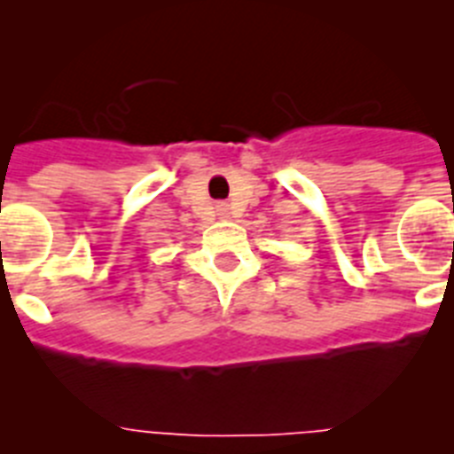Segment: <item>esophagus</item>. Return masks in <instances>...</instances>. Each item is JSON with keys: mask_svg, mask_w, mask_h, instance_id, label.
Returning <instances> with one entry per match:
<instances>
[{"mask_svg": "<svg viewBox=\"0 0 454 454\" xmlns=\"http://www.w3.org/2000/svg\"><path fill=\"white\" fill-rule=\"evenodd\" d=\"M215 211H218L220 218H230V207L227 204H215Z\"/></svg>", "mask_w": 454, "mask_h": 454, "instance_id": "obj_1", "label": "esophagus"}]
</instances>
